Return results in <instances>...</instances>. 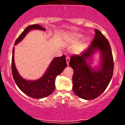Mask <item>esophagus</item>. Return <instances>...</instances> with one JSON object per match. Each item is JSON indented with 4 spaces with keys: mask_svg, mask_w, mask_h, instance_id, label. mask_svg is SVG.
Masks as SVG:
<instances>
[{
    "mask_svg": "<svg viewBox=\"0 0 125 125\" xmlns=\"http://www.w3.org/2000/svg\"><path fill=\"white\" fill-rule=\"evenodd\" d=\"M69 61H70V58L69 56H66V62H67V65H69Z\"/></svg>",
    "mask_w": 125,
    "mask_h": 125,
    "instance_id": "34e87169",
    "label": "esophagus"
}]
</instances>
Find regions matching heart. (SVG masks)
Masks as SVG:
<instances>
[{"label":"heart","mask_w":125,"mask_h":125,"mask_svg":"<svg viewBox=\"0 0 125 125\" xmlns=\"http://www.w3.org/2000/svg\"><path fill=\"white\" fill-rule=\"evenodd\" d=\"M82 35L77 33H73L70 34L67 36V41L71 44H76L77 42H79L82 38ZM89 39L87 38L84 39L82 41H81L74 48V52L76 53L81 52L84 49V48L86 46L87 42H88Z\"/></svg>","instance_id":"b5f03b06"}]
</instances>
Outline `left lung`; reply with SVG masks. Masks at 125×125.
Wrapping results in <instances>:
<instances>
[{
	"mask_svg": "<svg viewBox=\"0 0 125 125\" xmlns=\"http://www.w3.org/2000/svg\"><path fill=\"white\" fill-rule=\"evenodd\" d=\"M101 53V67L97 70L90 68L86 61L94 51ZM69 65L73 70V90L82 99L92 100L104 92L112 77L114 62L111 48L105 36L97 29L90 46L81 55L73 54Z\"/></svg>",
	"mask_w": 125,
	"mask_h": 125,
	"instance_id": "left-lung-1",
	"label": "left lung"
}]
</instances>
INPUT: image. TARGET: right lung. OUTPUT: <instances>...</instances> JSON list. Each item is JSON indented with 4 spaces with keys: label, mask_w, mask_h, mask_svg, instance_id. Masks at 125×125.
<instances>
[{
    "label": "right lung",
    "mask_w": 125,
    "mask_h": 125,
    "mask_svg": "<svg viewBox=\"0 0 125 125\" xmlns=\"http://www.w3.org/2000/svg\"><path fill=\"white\" fill-rule=\"evenodd\" d=\"M32 29L44 31L45 29L38 24L29 26L17 39L15 45L19 43L29 31ZM14 51L15 49L13 48L12 58V72L14 81L19 88L26 95L35 99L43 98L52 94L55 89L56 77L67 66L65 55L54 58L41 78L37 81H30L24 79L19 74L14 62Z\"/></svg>",
    "instance_id": "obj_1"
}]
</instances>
